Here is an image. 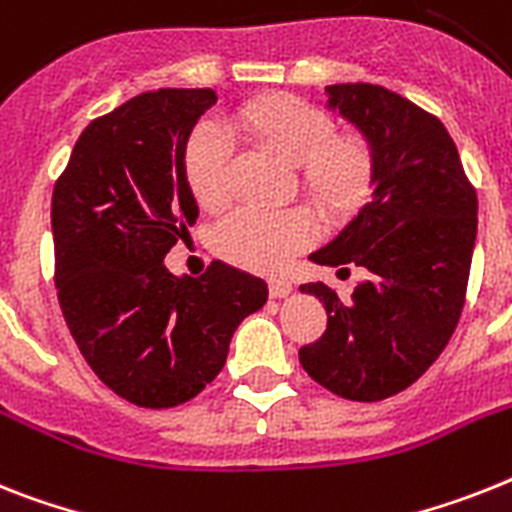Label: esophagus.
Wrapping results in <instances>:
<instances>
[{
	"instance_id": "1",
	"label": "esophagus",
	"mask_w": 512,
	"mask_h": 512,
	"mask_svg": "<svg viewBox=\"0 0 512 512\" xmlns=\"http://www.w3.org/2000/svg\"><path fill=\"white\" fill-rule=\"evenodd\" d=\"M293 293V282L285 280V277H274L269 280V295L272 298H287V295Z\"/></svg>"
}]
</instances>
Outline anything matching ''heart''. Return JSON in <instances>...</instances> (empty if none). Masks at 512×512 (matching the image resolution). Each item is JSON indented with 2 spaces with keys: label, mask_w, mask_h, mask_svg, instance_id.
Returning <instances> with one entry per match:
<instances>
[{
  "label": "heart",
  "mask_w": 512,
  "mask_h": 512,
  "mask_svg": "<svg viewBox=\"0 0 512 512\" xmlns=\"http://www.w3.org/2000/svg\"><path fill=\"white\" fill-rule=\"evenodd\" d=\"M261 149L298 167L301 188L329 214H342L369 196L374 156L361 138L337 135L327 112L295 96L251 101L230 122ZM188 188L198 206L217 209L230 193L232 146L217 125H198L183 156ZM311 240V219L303 211H235L214 232L225 259L259 272H277Z\"/></svg>",
  "instance_id": "b5f03b06"
}]
</instances>
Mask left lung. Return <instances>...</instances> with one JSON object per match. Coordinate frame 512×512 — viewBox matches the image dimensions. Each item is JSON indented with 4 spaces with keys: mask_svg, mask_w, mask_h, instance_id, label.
Masks as SVG:
<instances>
[{
    "mask_svg": "<svg viewBox=\"0 0 512 512\" xmlns=\"http://www.w3.org/2000/svg\"><path fill=\"white\" fill-rule=\"evenodd\" d=\"M327 96V107L369 143L374 193L311 261L348 274L358 266L366 277L350 301L324 282L301 285L324 303L327 332L298 356L329 392L377 403L411 387L453 337L479 204L453 138L434 114L371 83L327 86Z\"/></svg>",
    "mask_w": 512,
    "mask_h": 512,
    "instance_id": "left-lung-1",
    "label": "left lung"
}]
</instances>
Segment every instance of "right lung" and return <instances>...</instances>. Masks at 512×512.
Returning <instances> with one entry per match:
<instances>
[{"mask_svg": "<svg viewBox=\"0 0 512 512\" xmlns=\"http://www.w3.org/2000/svg\"><path fill=\"white\" fill-rule=\"evenodd\" d=\"M211 104V88L125 101L80 133L54 185V282L70 335L96 377L141 408L196 398L269 295L264 280L222 261L201 277L164 266L198 217L183 156Z\"/></svg>", "mask_w": 512, "mask_h": 512, "instance_id": "add662e5", "label": "right lung"}]
</instances>
